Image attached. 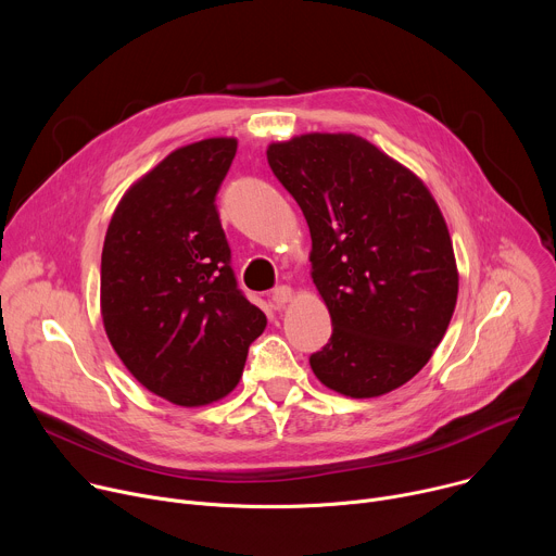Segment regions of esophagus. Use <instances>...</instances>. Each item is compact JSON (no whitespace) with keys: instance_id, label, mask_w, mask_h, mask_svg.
Instances as JSON below:
<instances>
[{"instance_id":"1","label":"esophagus","mask_w":556,"mask_h":556,"mask_svg":"<svg viewBox=\"0 0 556 556\" xmlns=\"http://www.w3.org/2000/svg\"><path fill=\"white\" fill-rule=\"evenodd\" d=\"M292 296H294V290L290 286H279V288L273 290V301L279 303V305L292 301Z\"/></svg>"}]
</instances>
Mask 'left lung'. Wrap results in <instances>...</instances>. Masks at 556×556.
I'll use <instances>...</instances> for the list:
<instances>
[{
	"instance_id": "obj_1",
	"label": "left lung",
	"mask_w": 556,
	"mask_h": 556,
	"mask_svg": "<svg viewBox=\"0 0 556 556\" xmlns=\"http://www.w3.org/2000/svg\"><path fill=\"white\" fill-rule=\"evenodd\" d=\"M268 165L301 206L330 343L309 356L328 389L376 399L412 380L440 345L459 273L429 187L363 136L309 131L270 142Z\"/></svg>"
}]
</instances>
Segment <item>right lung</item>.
<instances>
[{
    "instance_id": "right-lung-1",
    "label": "right lung",
    "mask_w": 556,
    "mask_h": 556,
    "mask_svg": "<svg viewBox=\"0 0 556 556\" xmlns=\"http://www.w3.org/2000/svg\"><path fill=\"white\" fill-rule=\"evenodd\" d=\"M235 151L232 136L178 147L125 191L105 232V334L129 374L178 407L228 395L266 330L237 290L215 206Z\"/></svg>"
}]
</instances>
